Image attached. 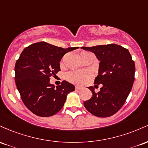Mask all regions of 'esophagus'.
<instances>
[{"instance_id": "34e87169", "label": "esophagus", "mask_w": 148, "mask_h": 148, "mask_svg": "<svg viewBox=\"0 0 148 148\" xmlns=\"http://www.w3.org/2000/svg\"><path fill=\"white\" fill-rule=\"evenodd\" d=\"M82 89V87H80V86H78V85L75 86L76 90H79V89Z\"/></svg>"}]
</instances>
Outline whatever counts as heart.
<instances>
[{"label": "heart", "instance_id": "b5f03b06", "mask_svg": "<svg viewBox=\"0 0 148 148\" xmlns=\"http://www.w3.org/2000/svg\"><path fill=\"white\" fill-rule=\"evenodd\" d=\"M85 53H89L84 52ZM92 77V74L87 71H72L67 74L66 77L70 82L77 84H82L84 83L88 79Z\"/></svg>", "mask_w": 148, "mask_h": 148}]
</instances>
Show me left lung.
Wrapping results in <instances>:
<instances>
[{"mask_svg": "<svg viewBox=\"0 0 148 148\" xmlns=\"http://www.w3.org/2000/svg\"><path fill=\"white\" fill-rule=\"evenodd\" d=\"M81 48L94 53L100 61L94 84L103 85L98 93L93 87H89L92 96L84 101V107L96 117L112 116L122 107L132 90L135 79L134 61L129 50L118 45Z\"/></svg>", "mask_w": 148, "mask_h": 148, "instance_id": "obj_1", "label": "left lung"}]
</instances>
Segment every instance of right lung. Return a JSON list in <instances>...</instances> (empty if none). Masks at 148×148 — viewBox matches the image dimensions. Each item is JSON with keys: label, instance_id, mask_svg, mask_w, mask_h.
<instances>
[{"label": "right lung", "instance_id": "add662e5", "mask_svg": "<svg viewBox=\"0 0 148 148\" xmlns=\"http://www.w3.org/2000/svg\"><path fill=\"white\" fill-rule=\"evenodd\" d=\"M77 47L64 49L45 42L26 47L16 61L15 83L21 100L30 111L40 117L57 113L75 86L64 80L61 85L50 84V77L60 71L61 58Z\"/></svg>", "mask_w": 148, "mask_h": 148}]
</instances>
